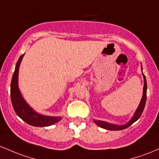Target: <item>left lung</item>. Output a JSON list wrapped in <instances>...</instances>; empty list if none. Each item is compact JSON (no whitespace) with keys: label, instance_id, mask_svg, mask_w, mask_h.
<instances>
[{"label":"left lung","instance_id":"left-lung-1","mask_svg":"<svg viewBox=\"0 0 159 159\" xmlns=\"http://www.w3.org/2000/svg\"><path fill=\"white\" fill-rule=\"evenodd\" d=\"M142 70L143 68H142V65H141V70ZM143 80H144V85H143V96H142L141 101H140V104H139L138 107L137 108L135 113H134L132 118L130 119L129 122H128L125 125H119L112 124V123L104 122V121L95 120V119H94V122L97 125H98L99 127L102 128H104V129L110 130V131H119V130H123L128 128L130 125H131L134 122H135L137 120H138L139 118L140 117V116H141L143 111L144 107H145L146 101H147V80H146V76L143 74Z\"/></svg>","mask_w":159,"mask_h":159}]
</instances>
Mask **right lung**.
<instances>
[{
  "instance_id": "1",
  "label": "right lung",
  "mask_w": 159,
  "mask_h": 159,
  "mask_svg": "<svg viewBox=\"0 0 159 159\" xmlns=\"http://www.w3.org/2000/svg\"><path fill=\"white\" fill-rule=\"evenodd\" d=\"M23 54L19 57L16 65L15 71L12 77L11 85H10V96L12 107L16 113L28 125H31L35 127H46L50 126L59 122L62 117L61 116H49L41 115L35 111L30 105L26 102L25 100L22 97V93L19 88V70L22 61Z\"/></svg>"
}]
</instances>
